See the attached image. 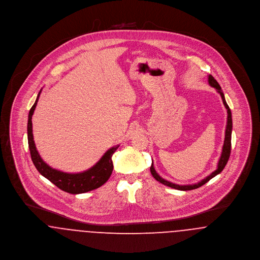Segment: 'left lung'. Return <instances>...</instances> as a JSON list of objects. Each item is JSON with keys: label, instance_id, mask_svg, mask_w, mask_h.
<instances>
[{"label": "left lung", "instance_id": "obj_1", "mask_svg": "<svg viewBox=\"0 0 260 260\" xmlns=\"http://www.w3.org/2000/svg\"><path fill=\"white\" fill-rule=\"evenodd\" d=\"M208 84L210 87H214L215 89H217V92L221 95V99H222V102H223V105L225 107V109L228 110V123H226V129H225V138H224V144L222 146V152H221V155H220V158L218 160V165H217V169L213 172V173H210L208 176H206L205 178H203L202 180H201L200 182L198 183H194V184H187V185H179V184H175L173 183L171 181H168L166 179H164L162 177H160L157 173L155 172L154 168H153V164L151 165L150 167V173L152 174V176L157 180L159 181L160 183L167 185V186H170V187H173L175 189H178V190H191V189H196V188H199L201 187L203 184H205L207 181H209L212 177H214L215 175H217L218 173H221L223 171V169L225 168L228 161H229V158H230V155H231V132H232V117H231V112L230 107L228 106L226 102H225V99H224V94L221 90V87L219 86V84L216 82V80L211 76L209 75L208 76Z\"/></svg>", "mask_w": 260, "mask_h": 260}]
</instances>
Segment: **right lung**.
I'll return each instance as SVG.
<instances>
[{"instance_id":"obj_1","label":"right lung","mask_w":260,"mask_h":260,"mask_svg":"<svg viewBox=\"0 0 260 260\" xmlns=\"http://www.w3.org/2000/svg\"><path fill=\"white\" fill-rule=\"evenodd\" d=\"M40 93L41 91L39 92L34 106L29 110L28 119V143L29 152L32 164L38 170V172L46 178H48L51 182H53L56 186H58L59 189L72 194L87 192L105 184L113 173L114 165L112 156L119 145H116L110 148L92 168L83 173H63L58 170L52 169L42 159L36 148L31 127V116L37 107Z\"/></svg>"}]
</instances>
